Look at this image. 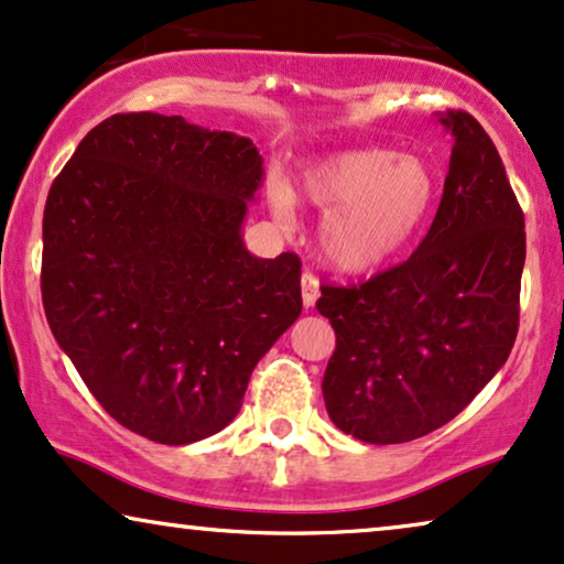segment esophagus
<instances>
[{
	"label": "esophagus",
	"instance_id": "34e87169",
	"mask_svg": "<svg viewBox=\"0 0 564 564\" xmlns=\"http://www.w3.org/2000/svg\"><path fill=\"white\" fill-rule=\"evenodd\" d=\"M317 296H319L317 275L310 273V270H304V275H302V302H304L306 310H310V306H315Z\"/></svg>",
	"mask_w": 564,
	"mask_h": 564
}]
</instances>
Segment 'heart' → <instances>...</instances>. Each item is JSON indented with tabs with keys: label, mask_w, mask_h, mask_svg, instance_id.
<instances>
[{
	"label": "heart",
	"mask_w": 564,
	"mask_h": 564,
	"mask_svg": "<svg viewBox=\"0 0 564 564\" xmlns=\"http://www.w3.org/2000/svg\"><path fill=\"white\" fill-rule=\"evenodd\" d=\"M299 192L327 213L319 234L325 260L340 273H372L395 260L426 224L437 176L419 155L359 148L306 169ZM270 205L286 220L294 197L275 187Z\"/></svg>",
	"instance_id": "obj_1"
}]
</instances>
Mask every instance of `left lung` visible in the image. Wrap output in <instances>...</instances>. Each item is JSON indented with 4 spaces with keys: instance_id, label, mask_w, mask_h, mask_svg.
Masks as SVG:
<instances>
[{
    "instance_id": "1",
    "label": "left lung",
    "mask_w": 564,
    "mask_h": 564,
    "mask_svg": "<svg viewBox=\"0 0 564 564\" xmlns=\"http://www.w3.org/2000/svg\"><path fill=\"white\" fill-rule=\"evenodd\" d=\"M437 216L416 252L359 286H323L335 351L323 377L333 424L369 445L424 437L474 401L518 335L525 229L495 142L466 111Z\"/></svg>"
}]
</instances>
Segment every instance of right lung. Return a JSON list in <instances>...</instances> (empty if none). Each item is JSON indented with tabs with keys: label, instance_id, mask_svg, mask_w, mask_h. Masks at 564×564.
<instances>
[{
	"label": "right lung",
	"instance_id": "1",
	"mask_svg": "<svg viewBox=\"0 0 564 564\" xmlns=\"http://www.w3.org/2000/svg\"><path fill=\"white\" fill-rule=\"evenodd\" d=\"M252 140L163 113H113L48 189V327L109 416L161 445L234 422L252 369L302 315V262L254 258Z\"/></svg>",
	"mask_w": 564,
	"mask_h": 564
}]
</instances>
